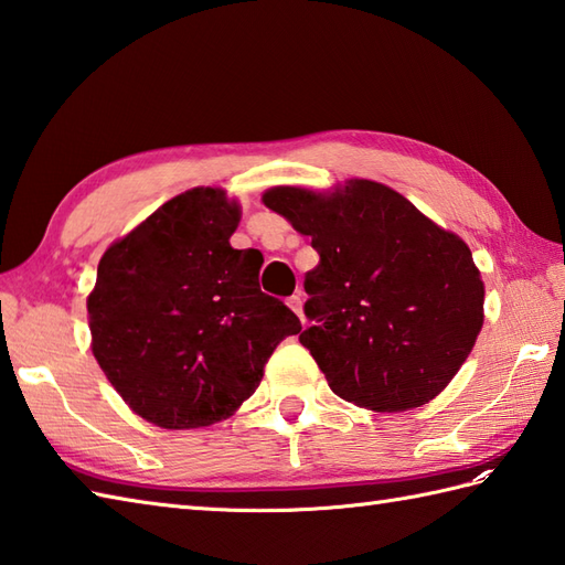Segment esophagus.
Masks as SVG:
<instances>
[{
    "mask_svg": "<svg viewBox=\"0 0 565 565\" xmlns=\"http://www.w3.org/2000/svg\"><path fill=\"white\" fill-rule=\"evenodd\" d=\"M286 303H289V308L294 310V313L303 320V298H301V294H294Z\"/></svg>",
    "mask_w": 565,
    "mask_h": 565,
    "instance_id": "34e87169",
    "label": "esophagus"
}]
</instances>
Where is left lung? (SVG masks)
<instances>
[{
    "label": "left lung",
    "mask_w": 565,
    "mask_h": 565,
    "mask_svg": "<svg viewBox=\"0 0 565 565\" xmlns=\"http://www.w3.org/2000/svg\"><path fill=\"white\" fill-rule=\"evenodd\" d=\"M262 201L320 255L303 281L313 326L298 340L330 388L379 413L441 393L483 328L481 271L463 239L369 179L332 194L274 186Z\"/></svg>",
    "instance_id": "obj_1"
}]
</instances>
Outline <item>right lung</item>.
Wrapping results in <instances>:
<instances>
[{
	"label": "right lung",
	"mask_w": 565,
	"mask_h": 565,
	"mask_svg": "<svg viewBox=\"0 0 565 565\" xmlns=\"http://www.w3.org/2000/svg\"><path fill=\"white\" fill-rule=\"evenodd\" d=\"M239 206L184 191L104 252L89 294L92 352L134 413L164 429L206 427L257 391L291 308L259 289L262 255L231 247Z\"/></svg>",
	"instance_id": "obj_1"
}]
</instances>
